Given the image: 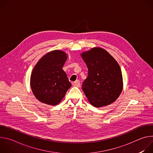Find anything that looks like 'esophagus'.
I'll return each instance as SVG.
<instances>
[{
    "mask_svg": "<svg viewBox=\"0 0 153 153\" xmlns=\"http://www.w3.org/2000/svg\"><path fill=\"white\" fill-rule=\"evenodd\" d=\"M73 85L74 86H77V87H80V82L79 80H77L76 81L74 82L73 83Z\"/></svg>",
    "mask_w": 153,
    "mask_h": 153,
    "instance_id": "34e87169",
    "label": "esophagus"
}]
</instances>
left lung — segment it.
<instances>
[{
  "label": "left lung",
  "mask_w": 153,
  "mask_h": 153,
  "mask_svg": "<svg viewBox=\"0 0 153 153\" xmlns=\"http://www.w3.org/2000/svg\"><path fill=\"white\" fill-rule=\"evenodd\" d=\"M88 68V77L82 90L90 103L96 107L114 102L123 88L120 68L116 60L105 50L94 48L81 55Z\"/></svg>",
  "instance_id": "1"
}]
</instances>
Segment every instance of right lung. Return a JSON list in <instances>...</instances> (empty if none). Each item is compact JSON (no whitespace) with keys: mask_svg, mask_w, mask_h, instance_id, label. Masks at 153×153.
Returning a JSON list of instances; mask_svg holds the SVG:
<instances>
[{"mask_svg":"<svg viewBox=\"0 0 153 153\" xmlns=\"http://www.w3.org/2000/svg\"><path fill=\"white\" fill-rule=\"evenodd\" d=\"M67 59L66 53L54 50L43 56L36 65L31 73L30 85L34 95L41 102L57 105L71 86L62 70Z\"/></svg>","mask_w":153,"mask_h":153,"instance_id":"obj_1","label":"right lung"}]
</instances>
